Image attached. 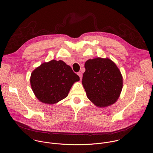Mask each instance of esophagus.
<instances>
[{"label":"esophagus","mask_w":153,"mask_h":153,"mask_svg":"<svg viewBox=\"0 0 153 153\" xmlns=\"http://www.w3.org/2000/svg\"><path fill=\"white\" fill-rule=\"evenodd\" d=\"M77 74H78V76H79L80 79H81L82 77V72H79V73H77Z\"/></svg>","instance_id":"obj_1"}]
</instances>
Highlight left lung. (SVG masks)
<instances>
[{
    "label": "left lung",
    "instance_id": "8db88e82",
    "mask_svg": "<svg viewBox=\"0 0 153 153\" xmlns=\"http://www.w3.org/2000/svg\"><path fill=\"white\" fill-rule=\"evenodd\" d=\"M82 85L88 98L99 107L114 103L120 94L123 79L119 69L110 59H89L85 63Z\"/></svg>",
    "mask_w": 153,
    "mask_h": 153
}]
</instances>
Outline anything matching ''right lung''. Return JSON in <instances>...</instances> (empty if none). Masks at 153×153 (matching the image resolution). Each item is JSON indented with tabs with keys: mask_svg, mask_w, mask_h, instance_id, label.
<instances>
[{
	"mask_svg": "<svg viewBox=\"0 0 153 153\" xmlns=\"http://www.w3.org/2000/svg\"><path fill=\"white\" fill-rule=\"evenodd\" d=\"M79 76L62 60L45 62L31 73L30 83L36 97L42 102L54 104L67 97Z\"/></svg>",
	"mask_w": 153,
	"mask_h": 153,
	"instance_id": "obj_1",
	"label": "right lung"
}]
</instances>
